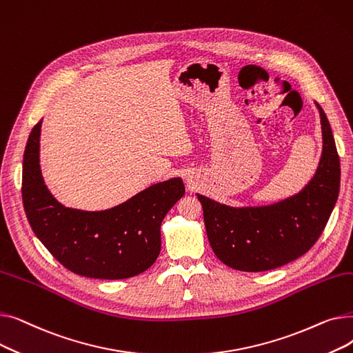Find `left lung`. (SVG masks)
I'll list each match as a JSON object with an SVG mask.
<instances>
[{"label": "left lung", "instance_id": "8db88e82", "mask_svg": "<svg viewBox=\"0 0 353 353\" xmlns=\"http://www.w3.org/2000/svg\"><path fill=\"white\" fill-rule=\"evenodd\" d=\"M316 107L323 150L302 192L261 208H230L197 194L210 246L226 266L242 272L281 268L305 254L322 234L339 196L341 163L327 117Z\"/></svg>", "mask_w": 353, "mask_h": 353}]
</instances>
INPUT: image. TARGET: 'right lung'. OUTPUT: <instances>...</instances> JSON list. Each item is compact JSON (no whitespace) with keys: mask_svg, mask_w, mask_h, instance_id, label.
<instances>
[{"mask_svg":"<svg viewBox=\"0 0 353 353\" xmlns=\"http://www.w3.org/2000/svg\"><path fill=\"white\" fill-rule=\"evenodd\" d=\"M41 123L31 130L23 161V203L35 236L65 269L80 276L116 281L147 270L161 249V221L184 196L183 180L156 183L101 212L65 208L41 174Z\"/></svg>","mask_w":353,"mask_h":353,"instance_id":"1","label":"right lung"}]
</instances>
